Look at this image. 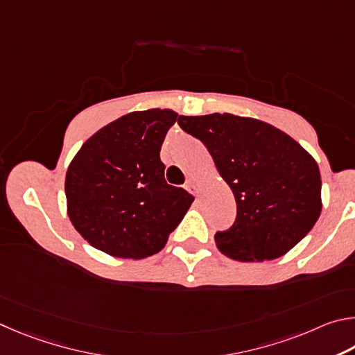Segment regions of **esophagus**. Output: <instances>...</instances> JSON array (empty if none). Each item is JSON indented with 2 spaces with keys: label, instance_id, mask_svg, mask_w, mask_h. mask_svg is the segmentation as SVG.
<instances>
[{
  "label": "esophagus",
  "instance_id": "obj_1",
  "mask_svg": "<svg viewBox=\"0 0 355 355\" xmlns=\"http://www.w3.org/2000/svg\"><path fill=\"white\" fill-rule=\"evenodd\" d=\"M185 189H187L191 195H195V196L200 195V187H198L193 181H189L187 185H185Z\"/></svg>",
  "mask_w": 355,
  "mask_h": 355
}]
</instances>
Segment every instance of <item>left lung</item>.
<instances>
[{
  "mask_svg": "<svg viewBox=\"0 0 355 355\" xmlns=\"http://www.w3.org/2000/svg\"><path fill=\"white\" fill-rule=\"evenodd\" d=\"M179 126L209 149L237 202V218L216 232V248L239 262L284 256L321 214L318 164L271 124L232 114L179 116Z\"/></svg>",
  "mask_w": 355,
  "mask_h": 355,
  "instance_id": "obj_1",
  "label": "left lung"
}]
</instances>
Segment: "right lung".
<instances>
[{
	"label": "right lung",
	"mask_w": 355,
	"mask_h": 355,
	"mask_svg": "<svg viewBox=\"0 0 355 355\" xmlns=\"http://www.w3.org/2000/svg\"><path fill=\"white\" fill-rule=\"evenodd\" d=\"M178 120L170 109L130 112L74 155L67 212L83 239L109 256L145 259L165 246L195 198L165 181L160 146Z\"/></svg>",
	"instance_id": "1"
}]
</instances>
